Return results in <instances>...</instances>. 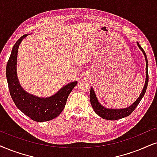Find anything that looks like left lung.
<instances>
[{
  "mask_svg": "<svg viewBox=\"0 0 157 157\" xmlns=\"http://www.w3.org/2000/svg\"><path fill=\"white\" fill-rule=\"evenodd\" d=\"M138 47L141 50V51L144 53L145 56V59H146V82H145V85L141 93H140V96L138 97V98L132 104L131 106H130L128 108L125 109H106L101 105L100 103L98 101L97 98L95 94L94 90L93 89L90 88V101L91 106H92L93 109H94L95 112L96 113L98 116H100L101 117L105 120H120V119L124 118L125 117H128L130 115L133 111L136 109V106L139 104V103L143 97H144L145 93H146V88L148 86V60H147V56H146V53L144 49L142 48L141 46L138 43Z\"/></svg>",
  "mask_w": 157,
  "mask_h": 157,
  "instance_id": "1",
  "label": "left lung"
}]
</instances>
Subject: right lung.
<instances>
[{"label": "right lung", "instance_id": "obj_1", "mask_svg": "<svg viewBox=\"0 0 157 157\" xmlns=\"http://www.w3.org/2000/svg\"><path fill=\"white\" fill-rule=\"evenodd\" d=\"M27 35H24L13 45L6 65V78L10 95L18 109L36 122H45L58 117L64 109L67 100L77 82L63 87L54 96L49 98H38L23 90L17 75L18 48Z\"/></svg>", "mask_w": 157, "mask_h": 157}]
</instances>
